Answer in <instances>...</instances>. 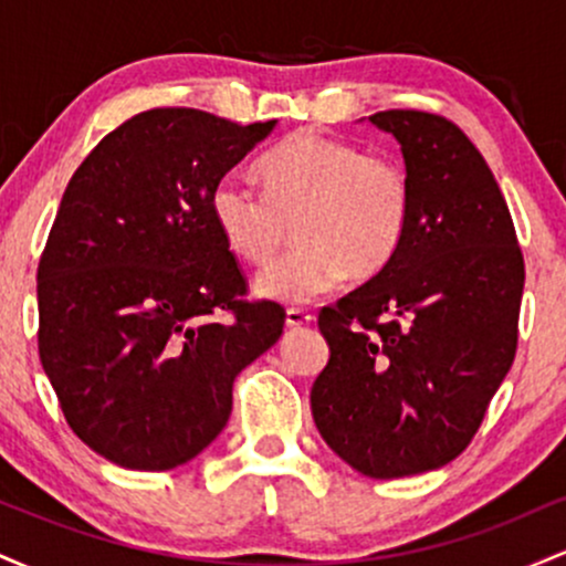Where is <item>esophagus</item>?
<instances>
[{
    "mask_svg": "<svg viewBox=\"0 0 566 566\" xmlns=\"http://www.w3.org/2000/svg\"><path fill=\"white\" fill-rule=\"evenodd\" d=\"M311 322H314V314H308V311H303V308H290L287 311V327H292V329L308 327Z\"/></svg>",
    "mask_w": 566,
    "mask_h": 566,
    "instance_id": "34e87169",
    "label": "esophagus"
}]
</instances>
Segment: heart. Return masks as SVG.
<instances>
[{
  "mask_svg": "<svg viewBox=\"0 0 566 566\" xmlns=\"http://www.w3.org/2000/svg\"><path fill=\"white\" fill-rule=\"evenodd\" d=\"M263 193L233 178L210 191V218L226 247L263 265L287 242L297 247L258 276V295L308 303L346 274L378 276L405 242L415 186L405 161L333 135L301 129L258 165Z\"/></svg>",
  "mask_w": 566,
  "mask_h": 566,
  "instance_id": "b5f03b06",
  "label": "heart"
}]
</instances>
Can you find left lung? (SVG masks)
I'll list each match as a JSON object with an SVG mask.
<instances>
[{
    "instance_id": "1",
    "label": "left lung",
    "mask_w": 566,
    "mask_h": 566,
    "mask_svg": "<svg viewBox=\"0 0 566 566\" xmlns=\"http://www.w3.org/2000/svg\"><path fill=\"white\" fill-rule=\"evenodd\" d=\"M369 122L401 143L412 220L378 276L319 311L329 361L311 412L350 469L399 479L441 469L476 437L516 356L524 258L463 129L415 108Z\"/></svg>"
}]
</instances>
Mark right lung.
I'll return each instance as SVG.
<instances>
[{
	"label": "right lung",
	"instance_id": "1",
	"mask_svg": "<svg viewBox=\"0 0 566 566\" xmlns=\"http://www.w3.org/2000/svg\"><path fill=\"white\" fill-rule=\"evenodd\" d=\"M274 125L151 108L71 175L36 269L39 359L71 431L122 469L197 458L237 375L282 335L284 308L244 301L210 218L212 186Z\"/></svg>",
	"mask_w": 566,
	"mask_h": 566
}]
</instances>
